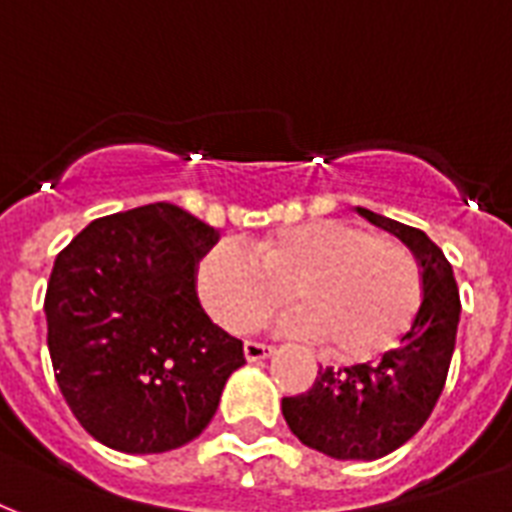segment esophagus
<instances>
[{
    "label": "esophagus",
    "mask_w": 512,
    "mask_h": 512,
    "mask_svg": "<svg viewBox=\"0 0 512 512\" xmlns=\"http://www.w3.org/2000/svg\"><path fill=\"white\" fill-rule=\"evenodd\" d=\"M270 353H272V345L256 343V340H248V343H245V359H248V361L267 359Z\"/></svg>",
    "instance_id": "esophagus-1"
}]
</instances>
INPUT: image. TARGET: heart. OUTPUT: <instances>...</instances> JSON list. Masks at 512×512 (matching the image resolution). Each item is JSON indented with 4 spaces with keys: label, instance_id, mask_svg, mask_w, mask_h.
<instances>
[{
    "label": "heart",
    "instance_id": "heart-1",
    "mask_svg": "<svg viewBox=\"0 0 512 512\" xmlns=\"http://www.w3.org/2000/svg\"><path fill=\"white\" fill-rule=\"evenodd\" d=\"M199 259L197 291L232 332H251L291 302V326L337 361H370L405 337L421 307V270L407 245L345 221L288 226Z\"/></svg>",
    "mask_w": 512,
    "mask_h": 512
}]
</instances>
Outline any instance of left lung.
Returning a JSON list of instances; mask_svg holds the SVG:
<instances>
[{"mask_svg": "<svg viewBox=\"0 0 512 512\" xmlns=\"http://www.w3.org/2000/svg\"><path fill=\"white\" fill-rule=\"evenodd\" d=\"M359 213L416 253L421 307L399 348L383 353L378 364L318 370L310 391L283 399V418L307 448L332 459L372 461L397 451L432 416L451 367L461 302L445 253L421 229L364 207Z\"/></svg>", "mask_w": 512, "mask_h": 512, "instance_id": "1", "label": "left lung"}]
</instances>
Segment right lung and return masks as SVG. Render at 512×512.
I'll list each match as a JSON object with an SVG mask.
<instances>
[{"instance_id":"add662e5","label":"right lung","mask_w":512,"mask_h":512,"mask_svg":"<svg viewBox=\"0 0 512 512\" xmlns=\"http://www.w3.org/2000/svg\"><path fill=\"white\" fill-rule=\"evenodd\" d=\"M215 242L213 226L156 202L96 218L56 256L45 291L53 372L80 426L107 448L191 443L245 364L242 340L197 297V264Z\"/></svg>"}]
</instances>
